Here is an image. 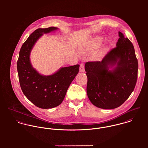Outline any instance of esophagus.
<instances>
[{
	"label": "esophagus",
	"mask_w": 148,
	"mask_h": 148,
	"mask_svg": "<svg viewBox=\"0 0 148 148\" xmlns=\"http://www.w3.org/2000/svg\"><path fill=\"white\" fill-rule=\"evenodd\" d=\"M80 72H84V63H81L80 66Z\"/></svg>",
	"instance_id": "esophagus-1"
}]
</instances>
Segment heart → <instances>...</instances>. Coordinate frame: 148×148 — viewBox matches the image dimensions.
<instances>
[{"instance_id": "b5f03b06", "label": "heart", "mask_w": 148, "mask_h": 148, "mask_svg": "<svg viewBox=\"0 0 148 148\" xmlns=\"http://www.w3.org/2000/svg\"><path fill=\"white\" fill-rule=\"evenodd\" d=\"M102 41V38L100 36H96L91 40V46L93 48H96L99 45Z\"/></svg>"}]
</instances>
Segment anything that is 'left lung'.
<instances>
[{
    "label": "left lung",
    "instance_id": "1",
    "mask_svg": "<svg viewBox=\"0 0 148 148\" xmlns=\"http://www.w3.org/2000/svg\"><path fill=\"white\" fill-rule=\"evenodd\" d=\"M119 36L116 47L101 62L85 64L88 97L94 106L102 109L121 106L133 91L137 80L138 65L133 44L120 31Z\"/></svg>",
    "mask_w": 148,
    "mask_h": 148
}]
</instances>
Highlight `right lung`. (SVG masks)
I'll use <instances>...</instances> for the list:
<instances>
[{"mask_svg":"<svg viewBox=\"0 0 148 148\" xmlns=\"http://www.w3.org/2000/svg\"><path fill=\"white\" fill-rule=\"evenodd\" d=\"M58 28L51 27L38 28L32 32L21 46L17 69L21 90L35 106L49 109L59 106L63 101L68 87L77 75L80 65L62 67L53 75L43 76L34 69L30 62V53L38 40Z\"/></svg>","mask_w":148,"mask_h":148,"instance_id":"add662e5","label":"right lung"}]
</instances>
